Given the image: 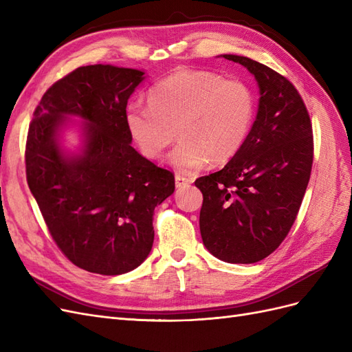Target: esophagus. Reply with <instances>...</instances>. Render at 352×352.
<instances>
[{
    "instance_id": "esophagus-1",
    "label": "esophagus",
    "mask_w": 352,
    "mask_h": 352,
    "mask_svg": "<svg viewBox=\"0 0 352 352\" xmlns=\"http://www.w3.org/2000/svg\"><path fill=\"white\" fill-rule=\"evenodd\" d=\"M176 188H185L188 185L192 184V179L185 176V175H180V173H176Z\"/></svg>"
}]
</instances>
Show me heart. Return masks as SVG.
<instances>
[{
	"instance_id": "obj_1",
	"label": "heart",
	"mask_w": 352,
	"mask_h": 352,
	"mask_svg": "<svg viewBox=\"0 0 352 352\" xmlns=\"http://www.w3.org/2000/svg\"><path fill=\"white\" fill-rule=\"evenodd\" d=\"M254 110V95L242 80L180 69L154 85L150 104H127L124 122L141 153L151 160L162 157L179 135L170 163L182 172H194L208 160L226 163L239 153Z\"/></svg>"
}]
</instances>
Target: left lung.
Masks as SVG:
<instances>
[{"mask_svg":"<svg viewBox=\"0 0 352 352\" xmlns=\"http://www.w3.org/2000/svg\"><path fill=\"white\" fill-rule=\"evenodd\" d=\"M223 57L254 74L260 104L239 153L195 180L202 192L199 230L214 257L251 264L279 247L298 216L313 167V127L292 82L248 57Z\"/></svg>","mask_w":352,"mask_h":352,"instance_id":"1","label":"left lung"}]
</instances>
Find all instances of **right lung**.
Listing matches in <instances>:
<instances>
[{"label":"right lung","instance_id":"1","mask_svg":"<svg viewBox=\"0 0 352 352\" xmlns=\"http://www.w3.org/2000/svg\"><path fill=\"white\" fill-rule=\"evenodd\" d=\"M144 72L95 65L74 69L42 95L28 131L26 179L50 235L78 267L105 276L138 267L154 242V210L175 192V175L131 145L127 100ZM80 115L87 144L66 159L55 135Z\"/></svg>","mask_w":352,"mask_h":352}]
</instances>
